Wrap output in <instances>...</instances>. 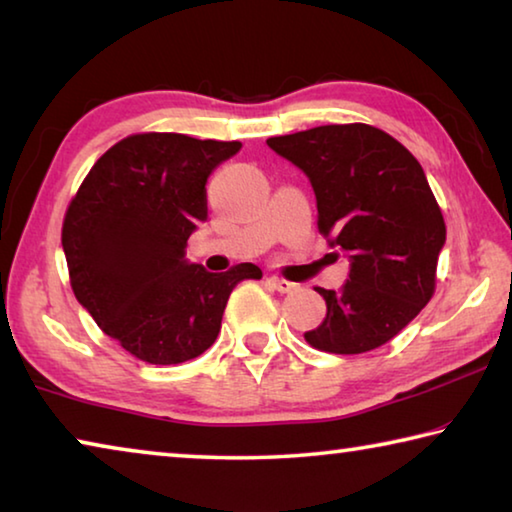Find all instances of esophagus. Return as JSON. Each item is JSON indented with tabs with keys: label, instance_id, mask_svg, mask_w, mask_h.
Masks as SVG:
<instances>
[{
	"label": "esophagus",
	"instance_id": "1",
	"mask_svg": "<svg viewBox=\"0 0 512 512\" xmlns=\"http://www.w3.org/2000/svg\"><path fill=\"white\" fill-rule=\"evenodd\" d=\"M268 287L275 289L277 293H296L300 289V284L296 282H289V280H282V277H268Z\"/></svg>",
	"mask_w": 512,
	"mask_h": 512
}]
</instances>
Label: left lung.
<instances>
[{
	"label": "left lung",
	"instance_id": "left-lung-1",
	"mask_svg": "<svg viewBox=\"0 0 512 512\" xmlns=\"http://www.w3.org/2000/svg\"><path fill=\"white\" fill-rule=\"evenodd\" d=\"M266 144L309 178L320 235L350 259L339 291L318 289L327 314L305 332L307 343L334 354L388 343L431 300L447 235L420 162L368 124L318 126Z\"/></svg>",
	"mask_w": 512,
	"mask_h": 512
}]
</instances>
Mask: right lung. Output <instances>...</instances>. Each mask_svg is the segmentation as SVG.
<instances>
[{
  "label": "right lung",
  "instance_id": "1",
  "mask_svg": "<svg viewBox=\"0 0 512 512\" xmlns=\"http://www.w3.org/2000/svg\"><path fill=\"white\" fill-rule=\"evenodd\" d=\"M239 149L180 133L131 135L94 162L67 207L74 296L137 359H196L219 336L232 289L262 277L255 264L210 273L185 257L189 235L207 221V178Z\"/></svg>",
  "mask_w": 512,
  "mask_h": 512
}]
</instances>
